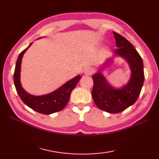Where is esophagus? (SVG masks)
<instances>
[{"mask_svg":"<svg viewBox=\"0 0 159 159\" xmlns=\"http://www.w3.org/2000/svg\"><path fill=\"white\" fill-rule=\"evenodd\" d=\"M93 73V70L91 67H87V68L85 70V74H87V75H91Z\"/></svg>","mask_w":159,"mask_h":159,"instance_id":"1","label":"esophagus"}]
</instances>
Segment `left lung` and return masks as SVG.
I'll return each instance as SVG.
<instances>
[{
    "label": "left lung",
    "instance_id": "obj_1",
    "mask_svg": "<svg viewBox=\"0 0 159 159\" xmlns=\"http://www.w3.org/2000/svg\"><path fill=\"white\" fill-rule=\"evenodd\" d=\"M113 34L118 48L115 49L114 52L126 59L132 71L131 78L126 86L116 89L107 83L98 71L92 76L93 87L92 95L94 102L100 109L111 113H118L137 101L143 85L144 72L142 59L134 47L119 33L113 31ZM111 62L109 59L104 66H107Z\"/></svg>",
    "mask_w": 159,
    "mask_h": 159
}]
</instances>
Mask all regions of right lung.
Segmentation results:
<instances>
[{
	"label": "right lung",
	"mask_w": 159,
	"mask_h": 159,
	"mask_svg": "<svg viewBox=\"0 0 159 159\" xmlns=\"http://www.w3.org/2000/svg\"><path fill=\"white\" fill-rule=\"evenodd\" d=\"M31 44L27 48L20 52L17 59L14 74H13V80H14L16 91L23 102L37 112L45 115L58 112L63 109L64 107L66 106L69 101L71 92L76 86L81 76L80 75L76 76L59 87L58 89L47 95L35 96L26 93L22 89L20 84V66H21L22 58L24 53Z\"/></svg>",
	"instance_id": "add662e5"
}]
</instances>
